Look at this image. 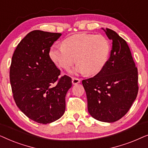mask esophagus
Masks as SVG:
<instances>
[{
  "mask_svg": "<svg viewBox=\"0 0 148 148\" xmlns=\"http://www.w3.org/2000/svg\"><path fill=\"white\" fill-rule=\"evenodd\" d=\"M79 83H80V79L78 78H76V77H73L72 78V84L73 85H75V84H77Z\"/></svg>",
  "mask_w": 148,
  "mask_h": 148,
  "instance_id": "obj_1",
  "label": "esophagus"
}]
</instances>
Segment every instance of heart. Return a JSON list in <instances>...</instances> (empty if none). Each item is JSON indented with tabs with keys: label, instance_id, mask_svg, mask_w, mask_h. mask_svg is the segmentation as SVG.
I'll return each instance as SVG.
<instances>
[{
	"label": "heart",
	"instance_id": "b5f03b06",
	"mask_svg": "<svg viewBox=\"0 0 148 148\" xmlns=\"http://www.w3.org/2000/svg\"><path fill=\"white\" fill-rule=\"evenodd\" d=\"M110 52L108 40L103 36L77 34L66 38L62 46H52L49 56L54 63L66 71L77 58L78 64L73 70L74 73L95 75L106 65Z\"/></svg>",
	"mask_w": 148,
	"mask_h": 148
}]
</instances>
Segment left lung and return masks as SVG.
<instances>
[{"mask_svg":"<svg viewBox=\"0 0 148 148\" xmlns=\"http://www.w3.org/2000/svg\"><path fill=\"white\" fill-rule=\"evenodd\" d=\"M112 46L104 69L93 77L82 81L88 112L106 123L121 119L128 112L138 93V73L126 41L116 32L103 29Z\"/></svg>","mask_w":148,"mask_h":148,"instance_id":"1","label":"left lung"}]
</instances>
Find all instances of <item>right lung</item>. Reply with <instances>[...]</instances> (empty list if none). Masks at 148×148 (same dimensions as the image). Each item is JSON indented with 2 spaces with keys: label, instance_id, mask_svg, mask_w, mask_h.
I'll return each instance as SVG.
<instances>
[{
  "label": "right lung",
  "instance_id": "1",
  "mask_svg": "<svg viewBox=\"0 0 148 148\" xmlns=\"http://www.w3.org/2000/svg\"><path fill=\"white\" fill-rule=\"evenodd\" d=\"M61 35L32 31L21 40L12 56L10 82L15 102L28 118L42 124L63 115L66 94L72 86L69 76L58 78L60 70L49 56L50 47Z\"/></svg>",
  "mask_w": 148,
  "mask_h": 148
}]
</instances>
